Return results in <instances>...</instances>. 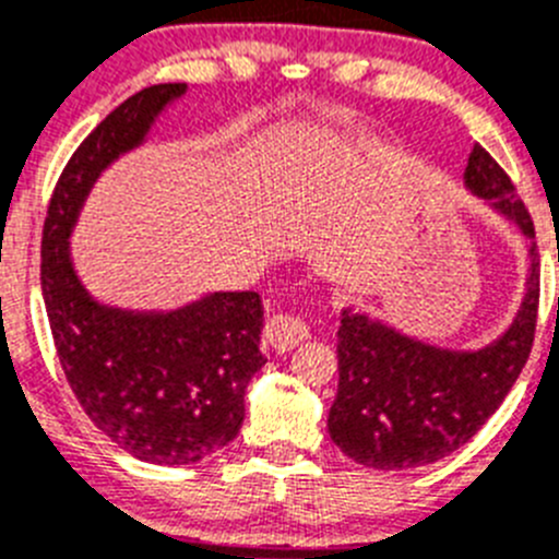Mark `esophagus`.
<instances>
[{
	"instance_id": "esophagus-1",
	"label": "esophagus",
	"mask_w": 559,
	"mask_h": 559,
	"mask_svg": "<svg viewBox=\"0 0 559 559\" xmlns=\"http://www.w3.org/2000/svg\"><path fill=\"white\" fill-rule=\"evenodd\" d=\"M264 336H267L270 348L284 354V350H292L298 342H304L309 336V325H306V320H300L295 314H273L267 320Z\"/></svg>"
}]
</instances>
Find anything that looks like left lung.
I'll list each match as a JSON object with an SVG mask.
<instances>
[{"label":"left lung","instance_id":"obj_1","mask_svg":"<svg viewBox=\"0 0 559 559\" xmlns=\"http://www.w3.org/2000/svg\"><path fill=\"white\" fill-rule=\"evenodd\" d=\"M465 186L535 239L530 211L481 144L467 158ZM530 261L526 295L515 320L479 350L437 348L373 317L342 309L336 331L340 386L329 412L331 440L350 460L376 471L429 465L465 445L499 409L530 359L540 300L535 242L530 245Z\"/></svg>","mask_w":559,"mask_h":559}]
</instances>
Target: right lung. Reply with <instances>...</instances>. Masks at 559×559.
<instances>
[{"instance_id":"right-lung-1","label":"right lung","mask_w":559,"mask_h":559,"mask_svg":"<svg viewBox=\"0 0 559 559\" xmlns=\"http://www.w3.org/2000/svg\"><path fill=\"white\" fill-rule=\"evenodd\" d=\"M186 83L124 99L85 135L58 178L41 239V292L60 367L85 415L135 460L192 465L228 445L245 390L264 367L259 292H211L173 311L105 306L78 278L69 236L99 175L142 147Z\"/></svg>"}]
</instances>
